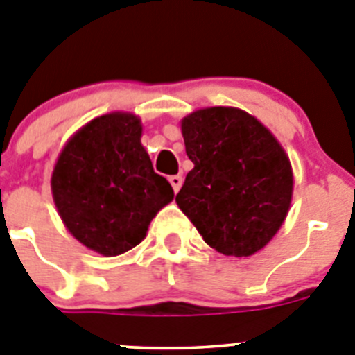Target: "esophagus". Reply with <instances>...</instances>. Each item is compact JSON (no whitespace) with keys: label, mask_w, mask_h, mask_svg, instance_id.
<instances>
[{"label":"esophagus","mask_w":355,"mask_h":355,"mask_svg":"<svg viewBox=\"0 0 355 355\" xmlns=\"http://www.w3.org/2000/svg\"><path fill=\"white\" fill-rule=\"evenodd\" d=\"M182 182H184V178H182L180 175H173V177H170V184H171V187H173L175 194H177L178 191H180Z\"/></svg>","instance_id":"1"}]
</instances>
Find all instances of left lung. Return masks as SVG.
<instances>
[{
    "instance_id": "left-lung-1",
    "label": "left lung",
    "mask_w": 355,
    "mask_h": 355,
    "mask_svg": "<svg viewBox=\"0 0 355 355\" xmlns=\"http://www.w3.org/2000/svg\"><path fill=\"white\" fill-rule=\"evenodd\" d=\"M194 168L175 201L203 241L251 257L272 241L293 194L290 159L274 134L239 107H203L180 122Z\"/></svg>"
}]
</instances>
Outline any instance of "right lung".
I'll return each mask as SVG.
<instances>
[{"label":"right lung","instance_id":"1","mask_svg":"<svg viewBox=\"0 0 355 355\" xmlns=\"http://www.w3.org/2000/svg\"><path fill=\"white\" fill-rule=\"evenodd\" d=\"M141 134L136 114H102L65 143L54 164L51 191L63 225L102 257L136 248L175 196L170 182L154 171Z\"/></svg>","mask_w":355,"mask_h":355}]
</instances>
